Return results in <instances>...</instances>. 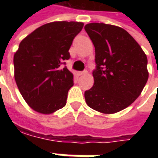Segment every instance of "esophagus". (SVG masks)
<instances>
[{"label":"esophagus","mask_w":158,"mask_h":158,"mask_svg":"<svg viewBox=\"0 0 158 158\" xmlns=\"http://www.w3.org/2000/svg\"><path fill=\"white\" fill-rule=\"evenodd\" d=\"M88 73V72L86 71V70H85V71H83V72H79V76H82V75H85V74H87Z\"/></svg>","instance_id":"34e87169"}]
</instances>
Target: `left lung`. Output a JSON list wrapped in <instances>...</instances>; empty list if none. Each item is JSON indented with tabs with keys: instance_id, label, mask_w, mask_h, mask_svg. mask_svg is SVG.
<instances>
[{
	"instance_id": "1",
	"label": "left lung",
	"mask_w": 158,
	"mask_h": 158,
	"mask_svg": "<svg viewBox=\"0 0 158 158\" xmlns=\"http://www.w3.org/2000/svg\"><path fill=\"white\" fill-rule=\"evenodd\" d=\"M85 29L96 52L94 85L85 92L87 105L97 112L113 114L135 101L146 85L147 57L125 29L91 23Z\"/></svg>"
}]
</instances>
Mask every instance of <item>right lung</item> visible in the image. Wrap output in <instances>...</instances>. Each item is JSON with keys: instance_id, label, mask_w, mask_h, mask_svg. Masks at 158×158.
<instances>
[{"instance_id": "obj_1", "label": "right lung", "mask_w": 158, "mask_h": 158, "mask_svg": "<svg viewBox=\"0 0 158 158\" xmlns=\"http://www.w3.org/2000/svg\"><path fill=\"white\" fill-rule=\"evenodd\" d=\"M83 26L80 22L49 23L20 42L13 57L14 78L24 101L37 113L51 114L66 105L73 74L61 65L70 57L73 40Z\"/></svg>"}]
</instances>
